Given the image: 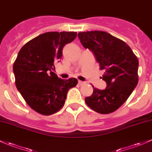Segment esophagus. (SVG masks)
I'll list each match as a JSON object with an SVG mask.
<instances>
[{
  "label": "esophagus",
  "mask_w": 152,
  "mask_h": 152,
  "mask_svg": "<svg viewBox=\"0 0 152 152\" xmlns=\"http://www.w3.org/2000/svg\"><path fill=\"white\" fill-rule=\"evenodd\" d=\"M86 82H83V81H81V80H78V84L80 85V86H82V85H84Z\"/></svg>",
  "instance_id": "34e87169"
}]
</instances>
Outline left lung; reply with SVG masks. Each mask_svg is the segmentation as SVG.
<instances>
[{
  "instance_id": "1",
  "label": "left lung",
  "mask_w": 152,
  "mask_h": 152,
  "mask_svg": "<svg viewBox=\"0 0 152 152\" xmlns=\"http://www.w3.org/2000/svg\"><path fill=\"white\" fill-rule=\"evenodd\" d=\"M84 48L94 53L101 69L104 90L94 88L92 95L85 99L90 108L100 114L115 112L126 102L138 82V60L130 46L120 39L104 31L78 33Z\"/></svg>"
}]
</instances>
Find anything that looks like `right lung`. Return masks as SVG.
<instances>
[{
    "label": "right lung",
    "instance_id": "1",
    "mask_svg": "<svg viewBox=\"0 0 152 152\" xmlns=\"http://www.w3.org/2000/svg\"><path fill=\"white\" fill-rule=\"evenodd\" d=\"M76 36V32H45L27 42L14 61L17 88L31 108L41 115L60 110L68 91L77 84L76 78L62 80L52 72L62 56L64 46Z\"/></svg>",
    "mask_w": 152,
    "mask_h": 152
}]
</instances>
